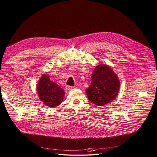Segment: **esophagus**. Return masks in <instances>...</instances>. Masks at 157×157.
<instances>
[{"instance_id": "obj_1", "label": "esophagus", "mask_w": 157, "mask_h": 157, "mask_svg": "<svg viewBox=\"0 0 157 157\" xmlns=\"http://www.w3.org/2000/svg\"><path fill=\"white\" fill-rule=\"evenodd\" d=\"M72 89H74V86H66V89L67 90H71Z\"/></svg>"}]
</instances>
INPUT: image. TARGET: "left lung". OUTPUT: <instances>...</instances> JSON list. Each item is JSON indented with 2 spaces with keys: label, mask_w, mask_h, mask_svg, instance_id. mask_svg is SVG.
<instances>
[{
  "label": "left lung",
  "mask_w": 157,
  "mask_h": 157,
  "mask_svg": "<svg viewBox=\"0 0 157 157\" xmlns=\"http://www.w3.org/2000/svg\"><path fill=\"white\" fill-rule=\"evenodd\" d=\"M120 83L111 67L104 64L97 65L92 74V82L85 90L88 99L98 106L107 105L118 96Z\"/></svg>",
  "instance_id": "1"
}]
</instances>
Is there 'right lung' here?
Wrapping results in <instances>:
<instances>
[{"label": "right lung", "instance_id": "add662e5", "mask_svg": "<svg viewBox=\"0 0 157 157\" xmlns=\"http://www.w3.org/2000/svg\"><path fill=\"white\" fill-rule=\"evenodd\" d=\"M49 75L44 74L37 84V92L39 100L44 105L54 108L62 103L65 92L56 83L50 80Z\"/></svg>", "mask_w": 157, "mask_h": 157}]
</instances>
